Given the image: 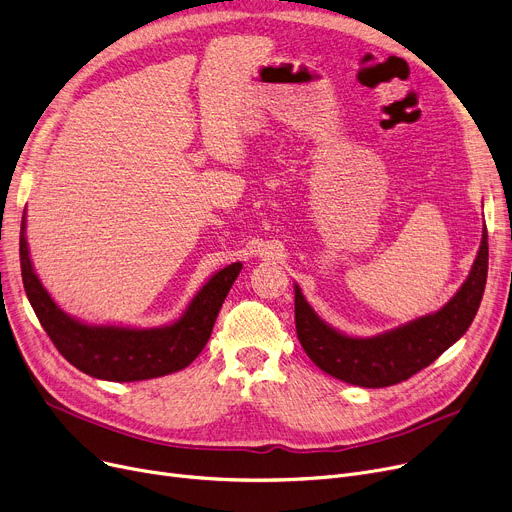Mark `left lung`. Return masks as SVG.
Returning a JSON list of instances; mask_svg holds the SVG:
<instances>
[{"label":"left lung","instance_id":"1","mask_svg":"<svg viewBox=\"0 0 512 512\" xmlns=\"http://www.w3.org/2000/svg\"><path fill=\"white\" fill-rule=\"evenodd\" d=\"M488 278V230L483 228L471 274L452 301L438 313L373 338H351L332 330L309 307L301 288H294V321L309 359L334 378L363 386L386 388L409 380L432 365L471 326Z\"/></svg>","mask_w":512,"mask_h":512}]
</instances>
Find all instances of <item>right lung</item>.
<instances>
[{"instance_id":"obj_1","label":"right lung","mask_w":512,"mask_h":512,"mask_svg":"<svg viewBox=\"0 0 512 512\" xmlns=\"http://www.w3.org/2000/svg\"><path fill=\"white\" fill-rule=\"evenodd\" d=\"M242 263H232L215 274L172 326L155 330H130L114 326H87L68 317L51 301L39 282L20 226V272L43 330L66 361L93 378L107 382H139L168 375L191 365L205 348L215 317Z\"/></svg>"}]
</instances>
